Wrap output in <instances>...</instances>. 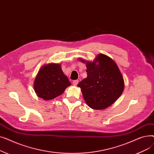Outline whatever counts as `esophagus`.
Returning a JSON list of instances; mask_svg holds the SVG:
<instances>
[{"instance_id":"1","label":"esophagus","mask_w":154,"mask_h":154,"mask_svg":"<svg viewBox=\"0 0 154 154\" xmlns=\"http://www.w3.org/2000/svg\"><path fill=\"white\" fill-rule=\"evenodd\" d=\"M78 83H79V80H74V81L72 82V84L74 85H77L78 84Z\"/></svg>"}]
</instances>
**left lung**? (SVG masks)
Listing matches in <instances>:
<instances>
[{
	"label": "left lung",
	"mask_w": 154,
	"mask_h": 154,
	"mask_svg": "<svg viewBox=\"0 0 154 154\" xmlns=\"http://www.w3.org/2000/svg\"><path fill=\"white\" fill-rule=\"evenodd\" d=\"M86 63L87 77L79 82L88 106L96 110L107 108L122 94L124 81L116 63L107 55L99 54L93 62L82 59Z\"/></svg>",
	"instance_id": "left-lung-1"
}]
</instances>
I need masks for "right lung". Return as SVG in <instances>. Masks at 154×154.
Returning a JSON list of instances; mask_svg holds the SVG:
<instances>
[{
	"mask_svg": "<svg viewBox=\"0 0 154 154\" xmlns=\"http://www.w3.org/2000/svg\"><path fill=\"white\" fill-rule=\"evenodd\" d=\"M71 85L58 63H49L39 70L34 83V91L38 97L45 100L60 95Z\"/></svg>",
	"mask_w": 154,
	"mask_h": 154,
	"instance_id": "obj_1",
	"label": "right lung"
}]
</instances>
